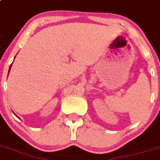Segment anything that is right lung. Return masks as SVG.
<instances>
[{
    "instance_id": "1",
    "label": "right lung",
    "mask_w": 160,
    "mask_h": 160,
    "mask_svg": "<svg viewBox=\"0 0 160 160\" xmlns=\"http://www.w3.org/2000/svg\"><path fill=\"white\" fill-rule=\"evenodd\" d=\"M11 66H12V64H11V65H10V67H9V70H10V68H11Z\"/></svg>"
}]
</instances>
